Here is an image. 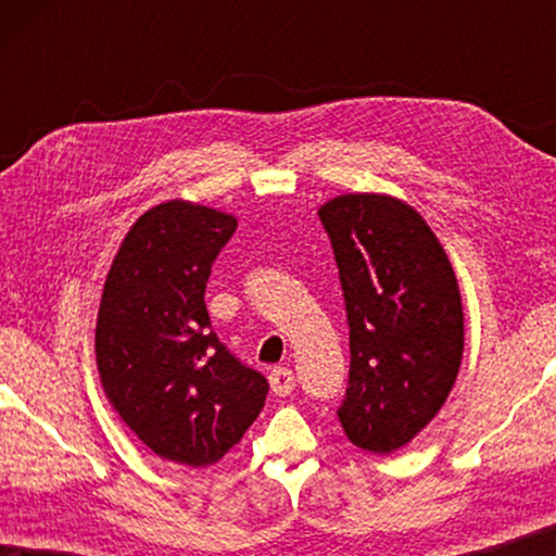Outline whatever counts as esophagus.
<instances>
[{
    "mask_svg": "<svg viewBox=\"0 0 556 556\" xmlns=\"http://www.w3.org/2000/svg\"><path fill=\"white\" fill-rule=\"evenodd\" d=\"M268 379H270L273 394H278V397H286V394H291L293 387H295V377L288 367H276L270 371Z\"/></svg>",
    "mask_w": 556,
    "mask_h": 556,
    "instance_id": "34e87169",
    "label": "esophagus"
}]
</instances>
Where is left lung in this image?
I'll return each instance as SVG.
<instances>
[{
  "mask_svg": "<svg viewBox=\"0 0 556 556\" xmlns=\"http://www.w3.org/2000/svg\"><path fill=\"white\" fill-rule=\"evenodd\" d=\"M349 321L339 420L356 447L407 445L445 405L463 359V303L428 223L387 194H341L318 210Z\"/></svg>",
  "mask_w": 556,
  "mask_h": 556,
  "instance_id": "obj_1",
  "label": "left lung"
}]
</instances>
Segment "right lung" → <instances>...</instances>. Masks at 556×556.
<instances>
[{
    "mask_svg": "<svg viewBox=\"0 0 556 556\" xmlns=\"http://www.w3.org/2000/svg\"><path fill=\"white\" fill-rule=\"evenodd\" d=\"M238 219L172 200L136 219L103 286L96 362L105 397L149 451L212 466L238 445L268 379L212 331L204 288Z\"/></svg>",
    "mask_w": 556,
    "mask_h": 556,
    "instance_id": "obj_1",
    "label": "right lung"
}]
</instances>
